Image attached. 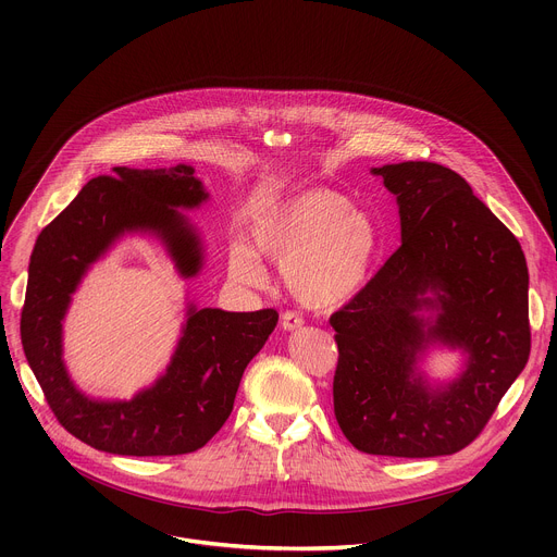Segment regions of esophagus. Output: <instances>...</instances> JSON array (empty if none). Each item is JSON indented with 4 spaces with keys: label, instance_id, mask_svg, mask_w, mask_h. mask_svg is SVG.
Returning a JSON list of instances; mask_svg holds the SVG:
<instances>
[{
    "label": "esophagus",
    "instance_id": "obj_1",
    "mask_svg": "<svg viewBox=\"0 0 557 557\" xmlns=\"http://www.w3.org/2000/svg\"><path fill=\"white\" fill-rule=\"evenodd\" d=\"M304 326V320L295 310H284L282 312V329L284 331H297Z\"/></svg>",
    "mask_w": 557,
    "mask_h": 557
}]
</instances>
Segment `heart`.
Instances as JSON below:
<instances>
[{
  "label": "heart",
  "instance_id": "1",
  "mask_svg": "<svg viewBox=\"0 0 557 557\" xmlns=\"http://www.w3.org/2000/svg\"><path fill=\"white\" fill-rule=\"evenodd\" d=\"M260 256L277 262L290 293L306 306L333 308L366 284L379 249V228L368 211L331 189H308L262 209L251 224ZM231 275L249 286L267 284L252 249L237 245Z\"/></svg>",
  "mask_w": 557,
  "mask_h": 557
}]
</instances>
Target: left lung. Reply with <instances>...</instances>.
Here are the masks:
<instances>
[{
	"label": "left lung",
	"instance_id": "1",
	"mask_svg": "<svg viewBox=\"0 0 557 557\" xmlns=\"http://www.w3.org/2000/svg\"><path fill=\"white\" fill-rule=\"evenodd\" d=\"M372 174L396 196L401 247L331 317L339 350L335 417L366 454H456L485 430L527 366V260L456 172L408 161ZM432 343L468 357L445 386H430L416 368Z\"/></svg>",
	"mask_w": 557,
	"mask_h": 557
}]
</instances>
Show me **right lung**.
Listing matches in <instances>:
<instances>
[{"instance_id":"add662e5","label":"right lung","mask_w":557,"mask_h":557,"mask_svg":"<svg viewBox=\"0 0 557 557\" xmlns=\"http://www.w3.org/2000/svg\"><path fill=\"white\" fill-rule=\"evenodd\" d=\"M209 194L194 168H114L92 178L39 233L28 267L22 344L57 421L86 445L121 456H178L207 445L233 410L245 368L277 324V310L226 312L189 304L176 352L161 379L129 401H99L63 363L61 322L88 269L125 233H151L183 277L202 269V243L178 209Z\"/></svg>"}]
</instances>
